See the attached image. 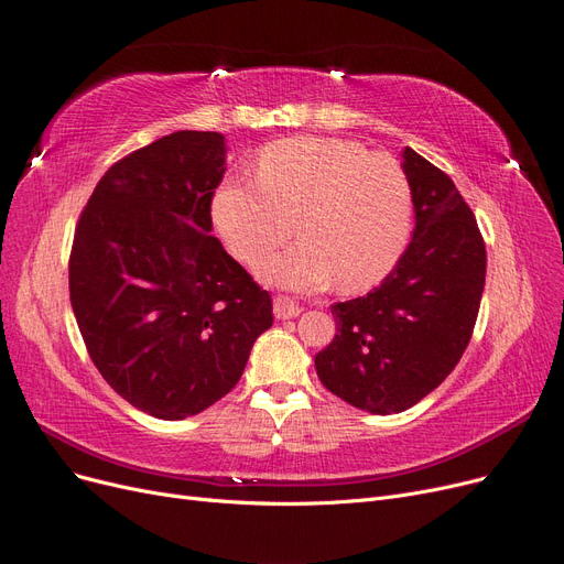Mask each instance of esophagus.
I'll list each match as a JSON object with an SVG mask.
<instances>
[{"instance_id": "obj_1", "label": "esophagus", "mask_w": 564, "mask_h": 564, "mask_svg": "<svg viewBox=\"0 0 564 564\" xmlns=\"http://www.w3.org/2000/svg\"><path fill=\"white\" fill-rule=\"evenodd\" d=\"M300 314H302L300 304H295L290 297H285V295H276V297H274V316H276L279 321L297 318Z\"/></svg>"}]
</instances>
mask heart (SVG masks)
Wrapping results in <instances>:
<instances>
[{
    "mask_svg": "<svg viewBox=\"0 0 564 564\" xmlns=\"http://www.w3.org/2000/svg\"><path fill=\"white\" fill-rule=\"evenodd\" d=\"M411 208V185L394 158L348 139L293 137L260 153L256 181H223L212 216L243 262L285 241L295 220L302 239L260 260L258 276L293 290H323L339 279L358 293L400 262Z\"/></svg>",
    "mask_w": 564,
    "mask_h": 564,
    "instance_id": "heart-1",
    "label": "heart"
}]
</instances>
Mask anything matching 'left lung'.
Segmentation results:
<instances>
[{"mask_svg": "<svg viewBox=\"0 0 564 564\" xmlns=\"http://www.w3.org/2000/svg\"><path fill=\"white\" fill-rule=\"evenodd\" d=\"M402 158L411 243L379 288L332 304L337 335L316 356L329 392L379 415L419 404L460 362L486 285V243L455 183L409 145Z\"/></svg>", "mask_w": 564, "mask_h": 564, "instance_id": "1", "label": "left lung"}]
</instances>
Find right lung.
<instances>
[{"instance_id": "right-lung-1", "label": "right lung", "mask_w": 564, "mask_h": 564, "mask_svg": "<svg viewBox=\"0 0 564 564\" xmlns=\"http://www.w3.org/2000/svg\"><path fill=\"white\" fill-rule=\"evenodd\" d=\"M225 137L181 130L118 160L74 232L69 297L122 400L183 421L237 386L271 297L212 237Z\"/></svg>"}]
</instances>
